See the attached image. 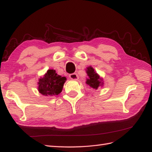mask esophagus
Returning a JSON list of instances; mask_svg holds the SVG:
<instances>
[{
  "label": "esophagus",
  "mask_w": 152,
  "mask_h": 152,
  "mask_svg": "<svg viewBox=\"0 0 152 152\" xmlns=\"http://www.w3.org/2000/svg\"><path fill=\"white\" fill-rule=\"evenodd\" d=\"M69 77H70V78L71 79V80H78V74H77L76 73H72V74H70V75H69Z\"/></svg>",
  "instance_id": "1"
}]
</instances>
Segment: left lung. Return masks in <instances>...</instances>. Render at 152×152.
Returning <instances> with one entry per match:
<instances>
[{
  "instance_id": "8db88e82",
  "label": "left lung",
  "mask_w": 152,
  "mask_h": 152,
  "mask_svg": "<svg viewBox=\"0 0 152 152\" xmlns=\"http://www.w3.org/2000/svg\"><path fill=\"white\" fill-rule=\"evenodd\" d=\"M87 74L89 76V78L87 80L86 83L88 84L90 87L93 89H97L99 86H102L103 83H102V79L100 78L99 76L96 74L94 69L91 66L87 68Z\"/></svg>"
}]
</instances>
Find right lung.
Here are the masks:
<instances>
[{"label": "right lung", "mask_w": 152, "mask_h": 152, "mask_svg": "<svg viewBox=\"0 0 152 152\" xmlns=\"http://www.w3.org/2000/svg\"><path fill=\"white\" fill-rule=\"evenodd\" d=\"M65 77L58 75L55 70H48L43 78L39 80L38 91L44 95L53 96L62 91Z\"/></svg>", "instance_id": "add662e5"}]
</instances>
